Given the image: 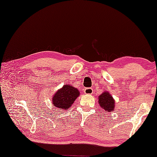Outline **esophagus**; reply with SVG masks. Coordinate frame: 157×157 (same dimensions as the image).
Returning <instances> with one entry per match:
<instances>
[{
	"instance_id": "34e87169",
	"label": "esophagus",
	"mask_w": 157,
	"mask_h": 157,
	"mask_svg": "<svg viewBox=\"0 0 157 157\" xmlns=\"http://www.w3.org/2000/svg\"><path fill=\"white\" fill-rule=\"evenodd\" d=\"M84 93L86 94H92L93 93V89L90 88V87H87V88H85Z\"/></svg>"
}]
</instances>
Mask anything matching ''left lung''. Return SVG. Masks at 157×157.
<instances>
[{
	"label": "left lung",
	"instance_id": "8db88e82",
	"mask_svg": "<svg viewBox=\"0 0 157 157\" xmlns=\"http://www.w3.org/2000/svg\"><path fill=\"white\" fill-rule=\"evenodd\" d=\"M98 98H99L98 103H99L101 108L104 109V110L107 111V112L113 111L115 107V103L112 96L109 94V92H104Z\"/></svg>",
	"mask_w": 157,
	"mask_h": 157
}]
</instances>
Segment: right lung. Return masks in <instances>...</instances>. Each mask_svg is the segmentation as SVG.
Listing matches in <instances>:
<instances>
[{
  "label": "right lung",
  "instance_id": "1",
  "mask_svg": "<svg viewBox=\"0 0 157 157\" xmlns=\"http://www.w3.org/2000/svg\"><path fill=\"white\" fill-rule=\"evenodd\" d=\"M79 96L77 88L70 85H65L59 90L53 98V104L59 110H67L70 108Z\"/></svg>",
  "mask_w": 157,
  "mask_h": 157
}]
</instances>
